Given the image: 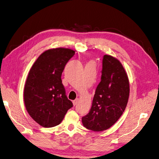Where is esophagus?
<instances>
[{
	"label": "esophagus",
	"mask_w": 159,
	"mask_h": 159,
	"mask_svg": "<svg viewBox=\"0 0 159 159\" xmlns=\"http://www.w3.org/2000/svg\"><path fill=\"white\" fill-rule=\"evenodd\" d=\"M78 102H79V99H78V98H77V99H76V100H73V105H74V106H76V104H77Z\"/></svg>",
	"instance_id": "obj_1"
}]
</instances>
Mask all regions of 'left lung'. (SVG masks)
Listing matches in <instances>:
<instances>
[{"label": "left lung", "instance_id": "1", "mask_svg": "<svg viewBox=\"0 0 159 159\" xmlns=\"http://www.w3.org/2000/svg\"><path fill=\"white\" fill-rule=\"evenodd\" d=\"M129 95V79L122 64L111 55H104L101 81L89 113L82 117L84 127L94 131L109 129L125 111Z\"/></svg>", "mask_w": 159, "mask_h": 159}]
</instances>
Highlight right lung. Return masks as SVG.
I'll return each instance as SVG.
<instances>
[{
	"label": "right lung",
	"mask_w": 159,
	"mask_h": 159,
	"mask_svg": "<svg viewBox=\"0 0 159 159\" xmlns=\"http://www.w3.org/2000/svg\"><path fill=\"white\" fill-rule=\"evenodd\" d=\"M75 53L69 48L48 49L39 56L30 70L24 86V104L29 115L41 126L59 125L73 107L66 96L61 75Z\"/></svg>",
	"instance_id": "obj_1"
}]
</instances>
